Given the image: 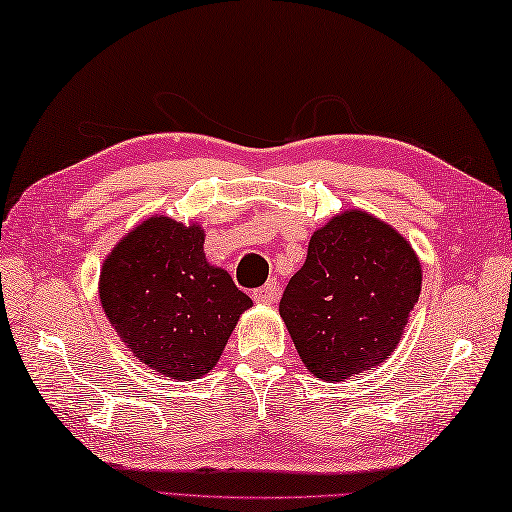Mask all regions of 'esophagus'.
<instances>
[{
	"label": "esophagus",
	"mask_w": 512,
	"mask_h": 512,
	"mask_svg": "<svg viewBox=\"0 0 512 512\" xmlns=\"http://www.w3.org/2000/svg\"><path fill=\"white\" fill-rule=\"evenodd\" d=\"M251 297H254L256 303H274L276 299H279V285H276V281L265 283L263 288L251 292Z\"/></svg>",
	"instance_id": "obj_1"
}]
</instances>
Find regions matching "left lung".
Segmentation results:
<instances>
[{
    "mask_svg": "<svg viewBox=\"0 0 512 512\" xmlns=\"http://www.w3.org/2000/svg\"><path fill=\"white\" fill-rule=\"evenodd\" d=\"M420 283L409 240L375 215L348 209L312 233L279 312L306 369L344 382L396 351Z\"/></svg>",
    "mask_w": 512,
    "mask_h": 512,
    "instance_id": "1",
    "label": "left lung"
}]
</instances>
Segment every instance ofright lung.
<instances>
[{
    "mask_svg": "<svg viewBox=\"0 0 512 512\" xmlns=\"http://www.w3.org/2000/svg\"><path fill=\"white\" fill-rule=\"evenodd\" d=\"M98 297L128 351L170 380H197L218 364L251 299L206 261L200 222L152 215L112 247Z\"/></svg>",
    "mask_w": 512,
    "mask_h": 512,
    "instance_id": "right-lung-1",
    "label": "right lung"
}]
</instances>
